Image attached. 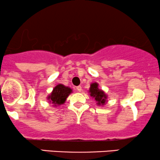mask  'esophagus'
<instances>
[{
	"instance_id": "obj_1",
	"label": "esophagus",
	"mask_w": 160,
	"mask_h": 160,
	"mask_svg": "<svg viewBox=\"0 0 160 160\" xmlns=\"http://www.w3.org/2000/svg\"><path fill=\"white\" fill-rule=\"evenodd\" d=\"M76 89H77V90H78V92H81V90H82V87H81V86H77Z\"/></svg>"
}]
</instances>
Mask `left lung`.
<instances>
[{
  "label": "left lung",
  "instance_id": "8db88e82",
  "mask_svg": "<svg viewBox=\"0 0 160 160\" xmlns=\"http://www.w3.org/2000/svg\"><path fill=\"white\" fill-rule=\"evenodd\" d=\"M98 85L97 82L92 83L90 89H89V92H90L91 96L95 98V100L97 102V104L104 105L105 104L107 95H105V93L103 91L98 89Z\"/></svg>",
  "mask_w": 160,
  "mask_h": 160
}]
</instances>
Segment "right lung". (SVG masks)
Masks as SVG:
<instances>
[{"label":"right lung","instance_id":"1","mask_svg":"<svg viewBox=\"0 0 160 160\" xmlns=\"http://www.w3.org/2000/svg\"><path fill=\"white\" fill-rule=\"evenodd\" d=\"M71 91L72 90L69 87L65 86L62 84H58L53 89L51 95L48 97V99L49 102L54 104V106L64 104Z\"/></svg>","mask_w":160,"mask_h":160}]
</instances>
